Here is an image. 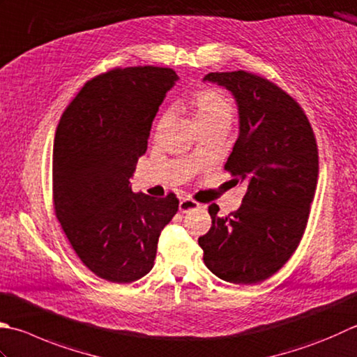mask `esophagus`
<instances>
[{
    "instance_id": "34e87169",
    "label": "esophagus",
    "mask_w": 357,
    "mask_h": 357,
    "mask_svg": "<svg viewBox=\"0 0 357 357\" xmlns=\"http://www.w3.org/2000/svg\"><path fill=\"white\" fill-rule=\"evenodd\" d=\"M199 207H201L199 202L193 201V199H190V198H183V199L179 201V211L183 212V213L195 211V208H199Z\"/></svg>"
}]
</instances>
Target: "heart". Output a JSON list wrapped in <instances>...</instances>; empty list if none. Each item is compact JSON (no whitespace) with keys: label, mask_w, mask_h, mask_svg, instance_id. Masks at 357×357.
<instances>
[{"label":"heart","mask_w":357,"mask_h":357,"mask_svg":"<svg viewBox=\"0 0 357 357\" xmlns=\"http://www.w3.org/2000/svg\"><path fill=\"white\" fill-rule=\"evenodd\" d=\"M193 119L198 128L207 125H229L235 116V107L227 97L213 88H202L195 93L190 100ZM165 117L160 119L159 127H162Z\"/></svg>","instance_id":"heart-1"}]
</instances>
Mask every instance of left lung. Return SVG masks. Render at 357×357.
I'll return each mask as SVG.
<instances>
[{
    "label": "left lung",
    "instance_id": "8db88e82",
    "mask_svg": "<svg viewBox=\"0 0 357 357\" xmlns=\"http://www.w3.org/2000/svg\"><path fill=\"white\" fill-rule=\"evenodd\" d=\"M238 107L240 132L225 169L248 185L238 211L218 216L198 238L204 263L221 280L255 284L294 254L302 240L319 174L316 137L300 105L282 88L246 73H211Z\"/></svg>",
    "mask_w": 357,
    "mask_h": 357
}]
</instances>
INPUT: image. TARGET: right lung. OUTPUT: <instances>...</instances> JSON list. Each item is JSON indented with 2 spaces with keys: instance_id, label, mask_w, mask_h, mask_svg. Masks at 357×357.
Instances as JSON below:
<instances>
[{
  "instance_id": "obj_1",
  "label": "right lung",
  "mask_w": 357,
  "mask_h": 357,
  "mask_svg": "<svg viewBox=\"0 0 357 357\" xmlns=\"http://www.w3.org/2000/svg\"><path fill=\"white\" fill-rule=\"evenodd\" d=\"M179 77L170 68H116L82 88L63 113L52 158L54 208L82 263L132 283L155 264L158 240L178 212L173 193L131 190L153 119Z\"/></svg>"
}]
</instances>
